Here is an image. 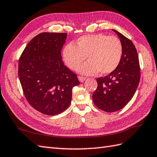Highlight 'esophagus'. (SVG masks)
I'll use <instances>...</instances> for the list:
<instances>
[{
    "mask_svg": "<svg viewBox=\"0 0 157 157\" xmlns=\"http://www.w3.org/2000/svg\"><path fill=\"white\" fill-rule=\"evenodd\" d=\"M86 77H83V76H79L78 77V79H79V80L81 82H83L86 80Z\"/></svg>",
    "mask_w": 157,
    "mask_h": 157,
    "instance_id": "obj_1",
    "label": "esophagus"
}]
</instances>
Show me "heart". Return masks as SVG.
<instances>
[{"instance_id": "1", "label": "heart", "mask_w": 157, "mask_h": 157, "mask_svg": "<svg viewBox=\"0 0 157 157\" xmlns=\"http://www.w3.org/2000/svg\"><path fill=\"white\" fill-rule=\"evenodd\" d=\"M122 53V45L118 38L98 33L82 36L75 45L69 43L63 50V59L69 68L75 71L87 57L89 61L79 69L80 72L90 75L99 71L105 75L118 67Z\"/></svg>"}]
</instances>
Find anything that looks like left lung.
Instances as JSON below:
<instances>
[{
  "mask_svg": "<svg viewBox=\"0 0 157 157\" xmlns=\"http://www.w3.org/2000/svg\"><path fill=\"white\" fill-rule=\"evenodd\" d=\"M123 47L122 59L116 70L98 78V87L92 100L99 109L107 112L121 110L132 99L140 78V68L135 46L129 39L114 30Z\"/></svg>",
  "mask_w": 157,
  "mask_h": 157,
  "instance_id": "obj_1",
  "label": "left lung"
}]
</instances>
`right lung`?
Returning a JSON list of instances; mask_svg holds the SVG:
<instances>
[{
  "label": "right lung",
  "instance_id": "obj_1",
  "mask_svg": "<svg viewBox=\"0 0 157 157\" xmlns=\"http://www.w3.org/2000/svg\"><path fill=\"white\" fill-rule=\"evenodd\" d=\"M66 37V33H41L31 40L19 57L18 75L25 97L33 108L46 115L66 110L72 88L80 83L61 59Z\"/></svg>",
  "mask_w": 157,
  "mask_h": 157
}]
</instances>
